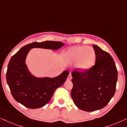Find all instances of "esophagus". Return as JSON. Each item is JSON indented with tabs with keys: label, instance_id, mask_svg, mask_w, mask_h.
<instances>
[{
	"label": "esophagus",
	"instance_id": "34e87169",
	"mask_svg": "<svg viewBox=\"0 0 127 127\" xmlns=\"http://www.w3.org/2000/svg\"><path fill=\"white\" fill-rule=\"evenodd\" d=\"M72 79V75H71V74H69V75H68V76H67V79L68 80H71Z\"/></svg>",
	"mask_w": 127,
	"mask_h": 127
}]
</instances>
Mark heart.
Instances as JSON below:
<instances>
[{"instance_id":"heart-1","label":"heart","mask_w":127,"mask_h":127,"mask_svg":"<svg viewBox=\"0 0 127 127\" xmlns=\"http://www.w3.org/2000/svg\"><path fill=\"white\" fill-rule=\"evenodd\" d=\"M65 57L70 63L77 61L76 67L78 69L86 70L94 65L96 59V54L91 47L76 46L67 50Z\"/></svg>"}]
</instances>
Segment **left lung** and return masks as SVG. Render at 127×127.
Wrapping results in <instances>:
<instances>
[{"label": "left lung", "instance_id": "left-lung-1", "mask_svg": "<svg viewBox=\"0 0 127 127\" xmlns=\"http://www.w3.org/2000/svg\"><path fill=\"white\" fill-rule=\"evenodd\" d=\"M95 63L86 70L73 71L71 96L78 108L94 112L103 108L116 92L118 72L112 56L96 45Z\"/></svg>", "mask_w": 127, "mask_h": 127}]
</instances>
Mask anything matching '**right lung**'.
Returning a JSON list of instances; mask_svg holds the SVG:
<instances>
[{"label": "right lung", "instance_id": "1", "mask_svg": "<svg viewBox=\"0 0 127 127\" xmlns=\"http://www.w3.org/2000/svg\"><path fill=\"white\" fill-rule=\"evenodd\" d=\"M63 45L61 41L33 42L22 47L12 56L8 64L6 80L17 102L29 109L40 108L50 101L55 90L65 82L69 73L67 70L54 78H36L28 72L25 62L31 48L56 50Z\"/></svg>", "mask_w": 127, "mask_h": 127}]
</instances>
